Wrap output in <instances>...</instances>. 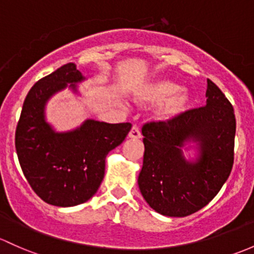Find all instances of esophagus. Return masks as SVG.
<instances>
[{
	"label": "esophagus",
	"mask_w": 254,
	"mask_h": 254,
	"mask_svg": "<svg viewBox=\"0 0 254 254\" xmlns=\"http://www.w3.org/2000/svg\"><path fill=\"white\" fill-rule=\"evenodd\" d=\"M129 137L134 138V140H137V138H141V130L140 127H132L131 130L129 132Z\"/></svg>",
	"instance_id": "obj_1"
}]
</instances>
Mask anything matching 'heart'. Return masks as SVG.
Wrapping results in <instances>:
<instances>
[{
  "mask_svg": "<svg viewBox=\"0 0 254 254\" xmlns=\"http://www.w3.org/2000/svg\"><path fill=\"white\" fill-rule=\"evenodd\" d=\"M178 84L159 79L143 85L137 91V98L142 102L162 103L158 117L163 120H175L183 116L190 106V96L185 90H179Z\"/></svg>",
  "mask_w": 254,
  "mask_h": 254,
  "instance_id": "b5f03b06",
  "label": "heart"
}]
</instances>
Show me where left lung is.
Instances as JSON below:
<instances>
[{
  "label": "left lung",
  "mask_w": 254,
  "mask_h": 254,
  "mask_svg": "<svg viewBox=\"0 0 254 254\" xmlns=\"http://www.w3.org/2000/svg\"><path fill=\"white\" fill-rule=\"evenodd\" d=\"M207 103L188 109L175 120H152L142 127L143 165L138 188L156 212L186 217L217 196L234 165L236 118L230 101L207 79ZM198 142L201 156L189 163L180 148Z\"/></svg>",
  "instance_id": "8db88e82"
}]
</instances>
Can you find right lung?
<instances>
[{
    "instance_id": "right-lung-1",
    "label": "right lung",
    "mask_w": 254,
    "mask_h": 254,
    "mask_svg": "<svg viewBox=\"0 0 254 254\" xmlns=\"http://www.w3.org/2000/svg\"><path fill=\"white\" fill-rule=\"evenodd\" d=\"M74 63L40 79L24 101L15 129V149L24 176L46 203L73 207L90 199L105 176L106 157L131 129L130 123L86 120L79 129L58 134L45 122V103L66 84L81 81Z\"/></svg>"
}]
</instances>
